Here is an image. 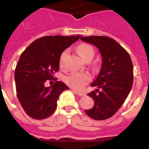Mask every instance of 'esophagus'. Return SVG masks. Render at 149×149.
I'll return each instance as SVG.
<instances>
[{
  "label": "esophagus",
  "instance_id": "34e87169",
  "mask_svg": "<svg viewBox=\"0 0 149 149\" xmlns=\"http://www.w3.org/2000/svg\"><path fill=\"white\" fill-rule=\"evenodd\" d=\"M72 92H74V93H75L76 95H77L78 96L80 97H82V96H85L86 94L84 93V92H81V91H76V90H74L72 89Z\"/></svg>",
  "mask_w": 149,
  "mask_h": 149
}]
</instances>
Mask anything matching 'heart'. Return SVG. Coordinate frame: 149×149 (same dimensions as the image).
<instances>
[{"label": "heart", "mask_w": 149, "mask_h": 149, "mask_svg": "<svg viewBox=\"0 0 149 149\" xmlns=\"http://www.w3.org/2000/svg\"><path fill=\"white\" fill-rule=\"evenodd\" d=\"M77 51L84 60H87L88 58H93L95 51L92 46L86 43H82L77 47ZM68 51L65 50L61 54L59 59V64L61 67L64 65L65 58L67 55ZM91 80V76L89 74L86 72H73L69 74V75L64 77V81L68 86L75 89H82Z\"/></svg>", "instance_id": "b5f03b06"}]
</instances>
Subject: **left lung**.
I'll use <instances>...</instances> for the list:
<instances>
[{
    "instance_id": "1",
    "label": "left lung",
    "mask_w": 149,
    "mask_h": 149,
    "mask_svg": "<svg viewBox=\"0 0 149 149\" xmlns=\"http://www.w3.org/2000/svg\"><path fill=\"white\" fill-rule=\"evenodd\" d=\"M80 39L96 46L102 57L99 74L91 84L97 88L88 94L95 105L85 112L97 120L108 119L119 110L132 89L134 74L132 59L129 53L111 38L80 36Z\"/></svg>"
}]
</instances>
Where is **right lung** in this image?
Returning a JSON list of instances; mask_svg holds the SVG:
<instances>
[{
	"instance_id": "1",
	"label": "right lung",
	"mask_w": 149,
	"mask_h": 149,
	"mask_svg": "<svg viewBox=\"0 0 149 149\" xmlns=\"http://www.w3.org/2000/svg\"><path fill=\"white\" fill-rule=\"evenodd\" d=\"M77 36H45L32 42L21 54L15 71L16 91L25 112L33 119L49 117L57 107L60 95L69 88L56 81L45 87V82L54 78L59 70V59L63 52L77 41Z\"/></svg>"
}]
</instances>
